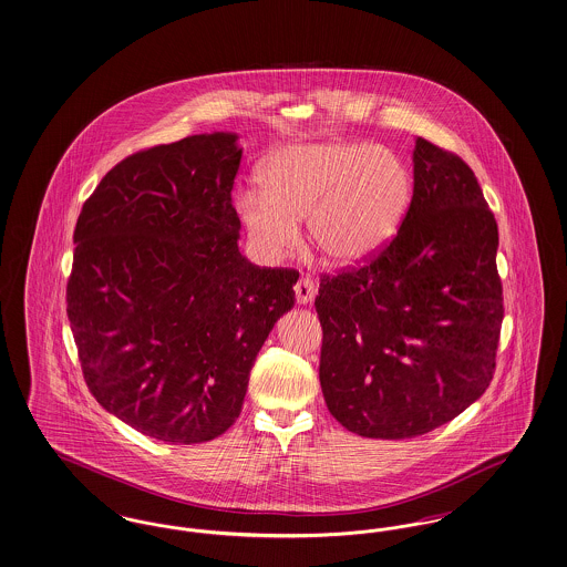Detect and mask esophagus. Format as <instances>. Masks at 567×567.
I'll use <instances>...</instances> for the list:
<instances>
[{"instance_id":"1","label":"esophagus","mask_w":567,"mask_h":567,"mask_svg":"<svg viewBox=\"0 0 567 567\" xmlns=\"http://www.w3.org/2000/svg\"><path fill=\"white\" fill-rule=\"evenodd\" d=\"M293 289L297 303H308V301H312L315 295H317V285H315V280L308 278V276H301V278L295 282Z\"/></svg>"}]
</instances>
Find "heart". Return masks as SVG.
Here are the masks:
<instances>
[{"mask_svg": "<svg viewBox=\"0 0 567 567\" xmlns=\"http://www.w3.org/2000/svg\"><path fill=\"white\" fill-rule=\"evenodd\" d=\"M261 189L238 194L236 208L250 240L276 259L293 249L297 221L308 240L340 268L361 266L394 238L411 200L403 159L367 143H312L276 152Z\"/></svg>", "mask_w": 567, "mask_h": 567, "instance_id": "b5f03b06", "label": "heart"}]
</instances>
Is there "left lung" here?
Segmentation results:
<instances>
[{
	"instance_id": "left-lung-1",
	"label": "left lung",
	"mask_w": 567,
	"mask_h": 567,
	"mask_svg": "<svg viewBox=\"0 0 567 567\" xmlns=\"http://www.w3.org/2000/svg\"><path fill=\"white\" fill-rule=\"evenodd\" d=\"M498 224L471 166L417 136L396 236L357 268L322 274L320 388L343 429L411 439L487 390L502 329Z\"/></svg>"
}]
</instances>
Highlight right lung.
Segmentation results:
<instances>
[{
    "mask_svg": "<svg viewBox=\"0 0 567 567\" xmlns=\"http://www.w3.org/2000/svg\"><path fill=\"white\" fill-rule=\"evenodd\" d=\"M231 133L185 136L122 159L73 231L68 317L103 409L173 445L236 422L274 322L293 308V268L238 250Z\"/></svg>",
    "mask_w": 567,
    "mask_h": 567,
    "instance_id": "1",
    "label": "right lung"
}]
</instances>
